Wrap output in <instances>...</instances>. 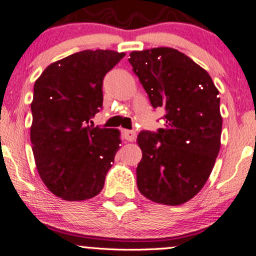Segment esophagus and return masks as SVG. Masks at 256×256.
Returning <instances> with one entry per match:
<instances>
[{
    "mask_svg": "<svg viewBox=\"0 0 256 256\" xmlns=\"http://www.w3.org/2000/svg\"><path fill=\"white\" fill-rule=\"evenodd\" d=\"M122 134H124V138L128 142H134L136 140V132L134 130H124L122 131Z\"/></svg>",
    "mask_w": 256,
    "mask_h": 256,
    "instance_id": "esophagus-1",
    "label": "esophagus"
}]
</instances>
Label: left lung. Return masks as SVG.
<instances>
[{"instance_id":"left-lung-1","label":"left lung","mask_w":256,"mask_h":256,"mask_svg":"<svg viewBox=\"0 0 256 256\" xmlns=\"http://www.w3.org/2000/svg\"><path fill=\"white\" fill-rule=\"evenodd\" d=\"M128 61L152 107L167 112L165 128L137 137L138 190L156 204H183L204 188L219 154V90L204 68L177 49L132 52Z\"/></svg>"}]
</instances>
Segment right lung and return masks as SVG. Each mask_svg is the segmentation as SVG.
Instances as JSON below:
<instances>
[{
  "label": "right lung",
  "mask_w": 256,
  "mask_h": 256,
  "mask_svg": "<svg viewBox=\"0 0 256 256\" xmlns=\"http://www.w3.org/2000/svg\"><path fill=\"white\" fill-rule=\"evenodd\" d=\"M125 56L114 50H83L49 64L38 77L31 102L30 138L38 174L66 201L101 192L120 148V131L94 128L102 107V83Z\"/></svg>",
  "instance_id": "add662e5"
}]
</instances>
